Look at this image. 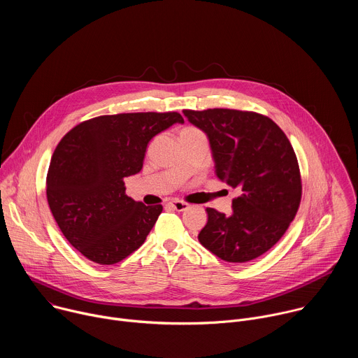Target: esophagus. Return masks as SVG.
Instances as JSON below:
<instances>
[{"instance_id": "obj_1", "label": "esophagus", "mask_w": 358, "mask_h": 358, "mask_svg": "<svg viewBox=\"0 0 358 358\" xmlns=\"http://www.w3.org/2000/svg\"><path fill=\"white\" fill-rule=\"evenodd\" d=\"M169 206H170L173 210L178 211V213L185 211V210L188 208V203H187V202H182V201H171V202H169Z\"/></svg>"}]
</instances>
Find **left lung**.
I'll return each mask as SVG.
<instances>
[{
	"mask_svg": "<svg viewBox=\"0 0 358 358\" xmlns=\"http://www.w3.org/2000/svg\"><path fill=\"white\" fill-rule=\"evenodd\" d=\"M184 116L207 134L215 176L241 189L231 214L207 208L201 245L232 264L261 257L283 236L300 203V171L289 138L253 112L184 110Z\"/></svg>",
	"mask_w": 358,
	"mask_h": 358,
	"instance_id": "1",
	"label": "left lung"
}]
</instances>
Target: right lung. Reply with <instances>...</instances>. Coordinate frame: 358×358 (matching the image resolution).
Here are the masks:
<instances>
[{"instance_id":"add662e5","label":"right lung","mask_w":358,"mask_h":358,"mask_svg":"<svg viewBox=\"0 0 358 358\" xmlns=\"http://www.w3.org/2000/svg\"><path fill=\"white\" fill-rule=\"evenodd\" d=\"M180 113L99 116L73 127L57 145L46 177L49 208L69 243L99 265L138 249L163 211L124 194V178L141 171L148 141Z\"/></svg>"}]
</instances>
